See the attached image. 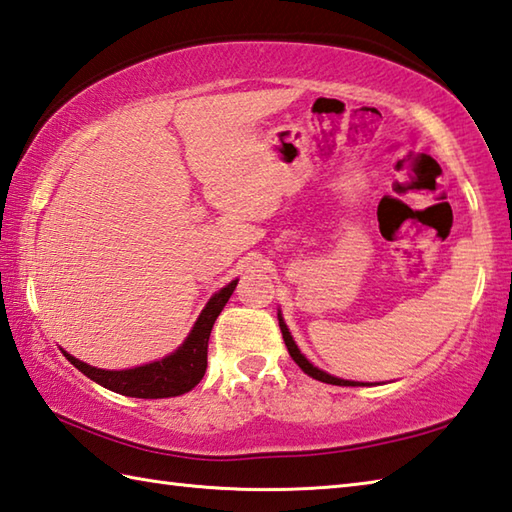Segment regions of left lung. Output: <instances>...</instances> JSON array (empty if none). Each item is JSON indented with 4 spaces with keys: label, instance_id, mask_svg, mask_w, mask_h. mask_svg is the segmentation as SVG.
Segmentation results:
<instances>
[{
    "label": "left lung",
    "instance_id": "1",
    "mask_svg": "<svg viewBox=\"0 0 512 512\" xmlns=\"http://www.w3.org/2000/svg\"><path fill=\"white\" fill-rule=\"evenodd\" d=\"M277 320H280V329H282V336H284V342H286V349H288V353H291V358L297 362V367H300L304 374H309L311 378H315V380H322V383H329V385H351V387H356V385H369V383H358V380H345V378H338V376H331V374H327V371H322L320 367H315L313 362L304 356V353L300 351V347L295 345V340H293V336H291V331H288V327H286V322H284V318H282V311H277Z\"/></svg>",
    "mask_w": 512,
    "mask_h": 512
}]
</instances>
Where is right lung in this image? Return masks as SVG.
Returning <instances> with one entry per match:
<instances>
[{
  "label": "right lung",
  "instance_id": "add662e5",
  "mask_svg": "<svg viewBox=\"0 0 512 512\" xmlns=\"http://www.w3.org/2000/svg\"><path fill=\"white\" fill-rule=\"evenodd\" d=\"M239 280H232L224 288L210 297L208 304L203 306L197 322L190 329L188 338L183 340L181 347H176L170 356L138 365L132 369H100L91 367L87 362L73 358L71 353L62 349L73 367L80 369L87 378L102 385L111 392L132 396V398H170L190 392L192 387L201 383L203 374L208 367V340L212 324L224 311L226 302L230 300Z\"/></svg>",
  "mask_w": 512,
  "mask_h": 512
}]
</instances>
